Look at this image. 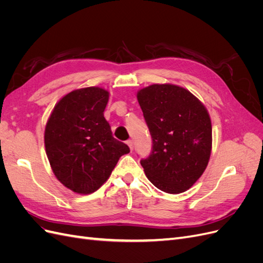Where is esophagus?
<instances>
[{
  "label": "esophagus",
  "instance_id": "1",
  "mask_svg": "<svg viewBox=\"0 0 263 263\" xmlns=\"http://www.w3.org/2000/svg\"><path fill=\"white\" fill-rule=\"evenodd\" d=\"M127 145H128V147H129V149H130V151H133V149H134V146H133V141L132 140H127V142H126Z\"/></svg>",
  "mask_w": 263,
  "mask_h": 263
}]
</instances>
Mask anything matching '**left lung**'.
<instances>
[{
	"label": "left lung",
	"mask_w": 263,
	"mask_h": 263,
	"mask_svg": "<svg viewBox=\"0 0 263 263\" xmlns=\"http://www.w3.org/2000/svg\"><path fill=\"white\" fill-rule=\"evenodd\" d=\"M153 151L140 163L148 180L169 194L201 178L212 153V122L205 105L180 85L151 84L137 92Z\"/></svg>",
	"instance_id": "1"
}]
</instances>
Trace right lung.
Masks as SVG:
<instances>
[{
	"mask_svg": "<svg viewBox=\"0 0 263 263\" xmlns=\"http://www.w3.org/2000/svg\"><path fill=\"white\" fill-rule=\"evenodd\" d=\"M109 92L89 86L73 90L54 105L46 123L44 141L52 172L78 194H91L109 178L123 155L124 142L112 136L104 117Z\"/></svg>",
	"mask_w": 263,
	"mask_h": 263,
	"instance_id": "right-lung-1",
	"label": "right lung"
}]
</instances>
